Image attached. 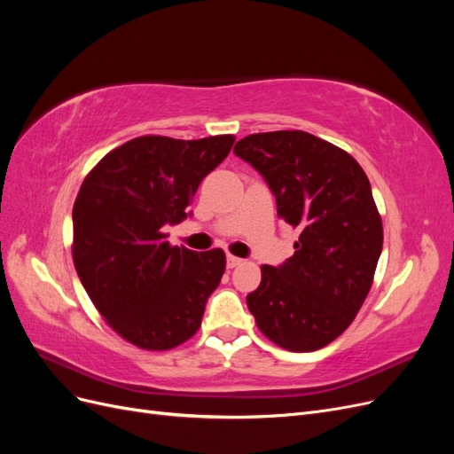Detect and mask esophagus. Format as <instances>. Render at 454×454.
I'll list each match as a JSON object with an SVG mask.
<instances>
[{
    "mask_svg": "<svg viewBox=\"0 0 454 454\" xmlns=\"http://www.w3.org/2000/svg\"><path fill=\"white\" fill-rule=\"evenodd\" d=\"M240 263H242V259H240V257L227 255V267H229V269H235V267H239Z\"/></svg>",
    "mask_w": 454,
    "mask_h": 454,
    "instance_id": "34e87169",
    "label": "esophagus"
}]
</instances>
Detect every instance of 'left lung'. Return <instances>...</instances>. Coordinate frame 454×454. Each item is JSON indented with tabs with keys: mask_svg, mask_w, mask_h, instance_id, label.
<instances>
[{
	"mask_svg": "<svg viewBox=\"0 0 454 454\" xmlns=\"http://www.w3.org/2000/svg\"><path fill=\"white\" fill-rule=\"evenodd\" d=\"M235 155L263 176L278 215L299 231L295 254L261 267L246 303L278 347L318 350L352 324L373 284L382 222L367 176L347 151L303 130L246 136Z\"/></svg>",
	"mask_w": 454,
	"mask_h": 454,
	"instance_id": "8db88e82",
	"label": "left lung"
}]
</instances>
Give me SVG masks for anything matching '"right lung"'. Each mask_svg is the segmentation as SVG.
I'll return each instance as SVG.
<instances>
[{
  "label": "right lung",
  "instance_id": "add662e5",
  "mask_svg": "<svg viewBox=\"0 0 454 454\" xmlns=\"http://www.w3.org/2000/svg\"><path fill=\"white\" fill-rule=\"evenodd\" d=\"M235 136H140L85 177L74 204V263L94 307L132 345L168 350L200 327L225 272L223 250L170 246L162 229L191 215L200 182Z\"/></svg>",
  "mask_w": 454,
  "mask_h": 454
}]
</instances>
